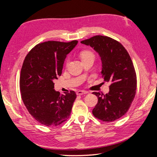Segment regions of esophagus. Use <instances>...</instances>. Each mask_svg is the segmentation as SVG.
<instances>
[{
	"label": "esophagus",
	"mask_w": 157,
	"mask_h": 157,
	"mask_svg": "<svg viewBox=\"0 0 157 157\" xmlns=\"http://www.w3.org/2000/svg\"><path fill=\"white\" fill-rule=\"evenodd\" d=\"M87 91H82V90H79V91H78L77 92H76V94H77L78 95H83V94H87Z\"/></svg>",
	"instance_id": "34e87169"
}]
</instances>
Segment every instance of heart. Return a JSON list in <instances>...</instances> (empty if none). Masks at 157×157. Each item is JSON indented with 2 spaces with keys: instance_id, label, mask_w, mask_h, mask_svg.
<instances>
[{
  "instance_id": "b5f03b06",
  "label": "heart",
  "mask_w": 157,
  "mask_h": 157,
  "mask_svg": "<svg viewBox=\"0 0 157 157\" xmlns=\"http://www.w3.org/2000/svg\"><path fill=\"white\" fill-rule=\"evenodd\" d=\"M80 56H81V57L82 60H84L86 59H88V58H94L95 55L94 53H93L90 50H88V49H85V50H82V52L80 53ZM68 58L66 59V63H68Z\"/></svg>"
}]
</instances>
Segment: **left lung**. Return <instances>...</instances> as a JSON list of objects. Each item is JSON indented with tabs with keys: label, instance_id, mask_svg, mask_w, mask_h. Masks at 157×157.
<instances>
[{
	"label": "left lung",
	"instance_id": "obj_1",
	"mask_svg": "<svg viewBox=\"0 0 157 157\" xmlns=\"http://www.w3.org/2000/svg\"><path fill=\"white\" fill-rule=\"evenodd\" d=\"M81 43L93 47L99 53L102 78L110 82L108 94L93 93L98 101L92 113L104 122H113L127 113L135 98L137 76L132 60L123 44L110 37L97 35Z\"/></svg>",
	"mask_w": 157,
	"mask_h": 157
}]
</instances>
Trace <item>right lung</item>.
Instances as JSON below:
<instances>
[{"label": "right lung", "mask_w": 157, "mask_h": 157, "mask_svg": "<svg viewBox=\"0 0 157 157\" xmlns=\"http://www.w3.org/2000/svg\"><path fill=\"white\" fill-rule=\"evenodd\" d=\"M77 43L47 41L36 44L25 57L20 78L21 99L29 113L43 125L58 126L70 117L76 93L61 95L54 89L53 81L62 75L66 55Z\"/></svg>", "instance_id": "1"}]
</instances>
